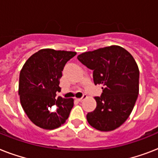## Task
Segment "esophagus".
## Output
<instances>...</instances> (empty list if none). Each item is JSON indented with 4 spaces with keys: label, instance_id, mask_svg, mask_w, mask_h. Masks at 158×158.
I'll return each mask as SVG.
<instances>
[{
    "label": "esophagus",
    "instance_id": "esophagus-1",
    "mask_svg": "<svg viewBox=\"0 0 158 158\" xmlns=\"http://www.w3.org/2000/svg\"><path fill=\"white\" fill-rule=\"evenodd\" d=\"M87 96L86 95H83V97L82 98H79V99H77V100H78V101H79V102H83V100H85L86 99H87Z\"/></svg>",
    "mask_w": 158,
    "mask_h": 158
}]
</instances>
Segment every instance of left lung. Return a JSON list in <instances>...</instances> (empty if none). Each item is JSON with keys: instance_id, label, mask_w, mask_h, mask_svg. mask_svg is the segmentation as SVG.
Wrapping results in <instances>:
<instances>
[{"instance_id": "obj_1", "label": "left lung", "mask_w": 158, "mask_h": 158, "mask_svg": "<svg viewBox=\"0 0 158 158\" xmlns=\"http://www.w3.org/2000/svg\"><path fill=\"white\" fill-rule=\"evenodd\" d=\"M79 59L93 71L95 84L103 93L96 108L87 115L91 127L102 132L119 128L130 116L139 94V68L132 54L120 46L82 53Z\"/></svg>"}]
</instances>
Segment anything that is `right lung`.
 <instances>
[{
    "label": "right lung",
    "mask_w": 158,
    "mask_h": 158,
    "mask_svg": "<svg viewBox=\"0 0 158 158\" xmlns=\"http://www.w3.org/2000/svg\"><path fill=\"white\" fill-rule=\"evenodd\" d=\"M76 52L42 49L28 59L20 72L18 94L26 114L35 125L51 130L69 117L74 99H55L65 64Z\"/></svg>",
    "instance_id": "add662e5"
}]
</instances>
